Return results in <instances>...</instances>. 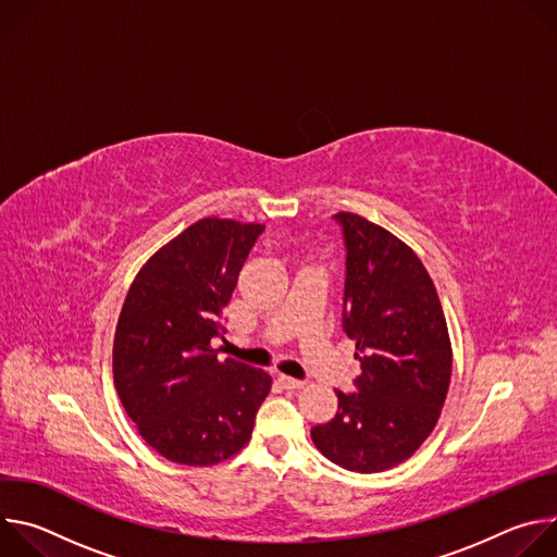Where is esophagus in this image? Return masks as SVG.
Returning a JSON list of instances; mask_svg holds the SVG:
<instances>
[{
    "label": "esophagus",
    "instance_id": "esophagus-1",
    "mask_svg": "<svg viewBox=\"0 0 557 557\" xmlns=\"http://www.w3.org/2000/svg\"><path fill=\"white\" fill-rule=\"evenodd\" d=\"M280 383H282L286 389H299V387H304V381H301V379H293V376H286V374H280Z\"/></svg>",
    "mask_w": 557,
    "mask_h": 557
}]
</instances>
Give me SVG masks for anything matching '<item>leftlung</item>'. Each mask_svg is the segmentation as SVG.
Listing matches in <instances>:
<instances>
[{"mask_svg":"<svg viewBox=\"0 0 557 557\" xmlns=\"http://www.w3.org/2000/svg\"><path fill=\"white\" fill-rule=\"evenodd\" d=\"M346 243L344 331L357 342V392L337 389L335 419L310 438L335 465L374 473L408 460L438 423L451 344L436 286L419 256L383 226L335 213Z\"/></svg>","mask_w":557,"mask_h":557,"instance_id":"8db88e82","label":"left lung"}]
</instances>
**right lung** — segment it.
Wrapping results in <instances>:
<instances>
[{"label": "right lung", "instance_id": "add662e5", "mask_svg": "<svg viewBox=\"0 0 557 557\" xmlns=\"http://www.w3.org/2000/svg\"><path fill=\"white\" fill-rule=\"evenodd\" d=\"M264 224L202 218L158 249L123 301L114 385L143 441L168 460L218 465L240 451L271 376L218 359L222 308Z\"/></svg>", "mask_w": 557, "mask_h": 557}]
</instances>
